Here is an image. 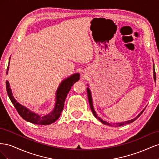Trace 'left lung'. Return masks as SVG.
<instances>
[{"label": "left lung", "instance_id": "obj_1", "mask_svg": "<svg viewBox=\"0 0 159 159\" xmlns=\"http://www.w3.org/2000/svg\"><path fill=\"white\" fill-rule=\"evenodd\" d=\"M153 78H154V81H155V82H156V73H155V65H154L153 64ZM89 86V85H88ZM87 93H88V100H89V105H90V107H91V111H92L93 112V114L94 115V116L98 118L99 121L102 122L103 124L104 125H109V126H111V127H119V126H122V125H125L126 124H129V123H133V121H135V120L140 116V115L143 113V111L145 110V109H143V111L139 113L137 115V117H135L134 118L131 119V120H129V121H124V122H121V123H109L107 121H104V120H103L102 119H101L100 117H99L97 114H96V112L95 111L93 108V100H92V96H91V90L89 88H87Z\"/></svg>", "mask_w": 159, "mask_h": 159}]
</instances>
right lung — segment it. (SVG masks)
I'll use <instances>...</instances> for the list:
<instances>
[{
  "label": "right lung",
  "mask_w": 159,
  "mask_h": 159,
  "mask_svg": "<svg viewBox=\"0 0 159 159\" xmlns=\"http://www.w3.org/2000/svg\"><path fill=\"white\" fill-rule=\"evenodd\" d=\"M10 59H9V63H10ZM9 63L7 68V74H8V72ZM80 75L79 73H75L61 81L56 92V102L54 109L50 113L44 115L32 111L29 109L19 103L12 95L10 84H9L8 80L6 81V88L8 95L12 103L17 110L19 115L24 119L26 120V121L34 124L40 125H50L55 122L60 117L62 110L64 109V102L67 95L69 93L72 85L80 80Z\"/></svg>",
  "instance_id": "obj_1"
}]
</instances>
